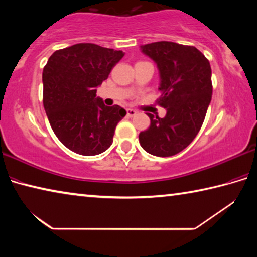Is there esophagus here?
Wrapping results in <instances>:
<instances>
[{"instance_id":"obj_1","label":"esophagus","mask_w":257,"mask_h":257,"mask_svg":"<svg viewBox=\"0 0 257 257\" xmlns=\"http://www.w3.org/2000/svg\"><path fill=\"white\" fill-rule=\"evenodd\" d=\"M137 114V112L135 111V110H133V108H127V115L128 116H134V115H136Z\"/></svg>"}]
</instances>
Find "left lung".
<instances>
[{
	"label": "left lung",
	"mask_w": 257,
	"mask_h": 257,
	"mask_svg": "<svg viewBox=\"0 0 257 257\" xmlns=\"http://www.w3.org/2000/svg\"><path fill=\"white\" fill-rule=\"evenodd\" d=\"M141 50L158 66V103L167 114L147 113L151 125L139 134V143L152 155H176L194 141L205 119L212 98L210 62L196 47L173 42L151 43Z\"/></svg>",
	"instance_id": "1"
}]
</instances>
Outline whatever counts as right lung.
Listing matches in <instances>:
<instances>
[{
    "label": "right lung",
    "mask_w": 257,
    "mask_h": 257,
    "mask_svg": "<svg viewBox=\"0 0 257 257\" xmlns=\"http://www.w3.org/2000/svg\"><path fill=\"white\" fill-rule=\"evenodd\" d=\"M122 51L80 43L55 51L43 69V104L55 136L77 154H101L112 145L116 124L125 115L106 106L96 88L123 58Z\"/></svg>",
    "instance_id": "obj_1"
}]
</instances>
